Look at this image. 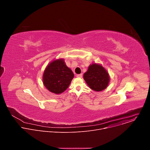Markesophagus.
<instances>
[{
    "instance_id": "34e87169",
    "label": "esophagus",
    "mask_w": 150,
    "mask_h": 150,
    "mask_svg": "<svg viewBox=\"0 0 150 150\" xmlns=\"http://www.w3.org/2000/svg\"><path fill=\"white\" fill-rule=\"evenodd\" d=\"M76 77H78V78H82V74H78V75H76Z\"/></svg>"
}]
</instances>
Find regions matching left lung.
Segmentation results:
<instances>
[{
	"label": "left lung",
	"instance_id": "1",
	"mask_svg": "<svg viewBox=\"0 0 150 150\" xmlns=\"http://www.w3.org/2000/svg\"><path fill=\"white\" fill-rule=\"evenodd\" d=\"M83 79L89 87L95 91H101L108 87L110 82V76L101 65L92 63L83 76Z\"/></svg>",
	"mask_w": 150,
	"mask_h": 150
}]
</instances>
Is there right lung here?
Wrapping results in <instances>:
<instances>
[{
	"instance_id": "1",
	"label": "right lung",
	"mask_w": 150,
	"mask_h": 150,
	"mask_svg": "<svg viewBox=\"0 0 150 150\" xmlns=\"http://www.w3.org/2000/svg\"><path fill=\"white\" fill-rule=\"evenodd\" d=\"M74 74L63 59H55L48 64L42 75V82L50 92L59 94L69 87Z\"/></svg>"
}]
</instances>
